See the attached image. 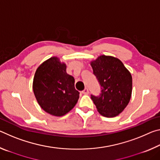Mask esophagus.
Wrapping results in <instances>:
<instances>
[{"mask_svg":"<svg viewBox=\"0 0 160 160\" xmlns=\"http://www.w3.org/2000/svg\"><path fill=\"white\" fill-rule=\"evenodd\" d=\"M82 93L84 94H89V90L88 88H85V90H84L83 91H82Z\"/></svg>","mask_w":160,"mask_h":160,"instance_id":"1","label":"esophagus"}]
</instances>
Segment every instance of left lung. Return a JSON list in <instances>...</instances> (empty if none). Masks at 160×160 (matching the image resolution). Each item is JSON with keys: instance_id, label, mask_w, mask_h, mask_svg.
<instances>
[{"instance_id": "1", "label": "left lung", "mask_w": 160, "mask_h": 160, "mask_svg": "<svg viewBox=\"0 0 160 160\" xmlns=\"http://www.w3.org/2000/svg\"><path fill=\"white\" fill-rule=\"evenodd\" d=\"M90 66L102 88L101 94L91 98L102 116L115 117L123 112L131 99V72L122 61L112 56H99L90 61Z\"/></svg>"}]
</instances>
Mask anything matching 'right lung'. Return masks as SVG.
Returning a JSON list of instances; mask_svg holds the SVG:
<instances>
[{
	"instance_id": "1",
	"label": "right lung",
	"mask_w": 160,
	"mask_h": 160,
	"mask_svg": "<svg viewBox=\"0 0 160 160\" xmlns=\"http://www.w3.org/2000/svg\"><path fill=\"white\" fill-rule=\"evenodd\" d=\"M32 88L38 104L46 112L62 116L77 104L80 92L75 79L66 72V64L57 56L43 62L35 72Z\"/></svg>"
}]
</instances>
